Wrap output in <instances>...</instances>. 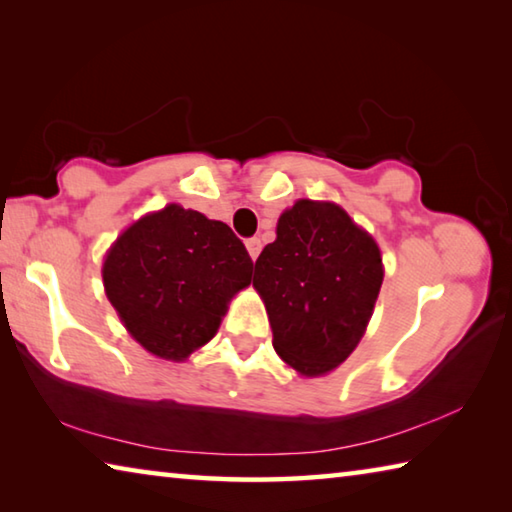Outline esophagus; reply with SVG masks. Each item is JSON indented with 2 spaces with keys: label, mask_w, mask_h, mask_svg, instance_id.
<instances>
[{
  "label": "esophagus",
  "mask_w": 512,
  "mask_h": 512,
  "mask_svg": "<svg viewBox=\"0 0 512 512\" xmlns=\"http://www.w3.org/2000/svg\"><path fill=\"white\" fill-rule=\"evenodd\" d=\"M246 248H248V253H250V257H253V259H257V257H259V253H262V241H259L257 237H253V239H248V241H246Z\"/></svg>",
  "instance_id": "esophagus-1"
}]
</instances>
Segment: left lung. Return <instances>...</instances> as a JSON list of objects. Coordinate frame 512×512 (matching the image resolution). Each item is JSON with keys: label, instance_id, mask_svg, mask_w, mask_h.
Instances as JSON below:
<instances>
[{"label": "left lung", "instance_id": "left-lung-1", "mask_svg": "<svg viewBox=\"0 0 512 512\" xmlns=\"http://www.w3.org/2000/svg\"><path fill=\"white\" fill-rule=\"evenodd\" d=\"M384 268L368 232L334 203L298 201L255 262L273 348L300 375H325L361 341Z\"/></svg>", "mask_w": 512, "mask_h": 512}]
</instances>
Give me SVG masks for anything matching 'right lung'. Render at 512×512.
Segmentation results:
<instances>
[{"label": "right lung", "mask_w": 512, "mask_h": 512, "mask_svg": "<svg viewBox=\"0 0 512 512\" xmlns=\"http://www.w3.org/2000/svg\"><path fill=\"white\" fill-rule=\"evenodd\" d=\"M253 259L221 221L167 205L133 223L103 262V287L133 339L183 361L216 334Z\"/></svg>", "instance_id": "add662e5"}]
</instances>
